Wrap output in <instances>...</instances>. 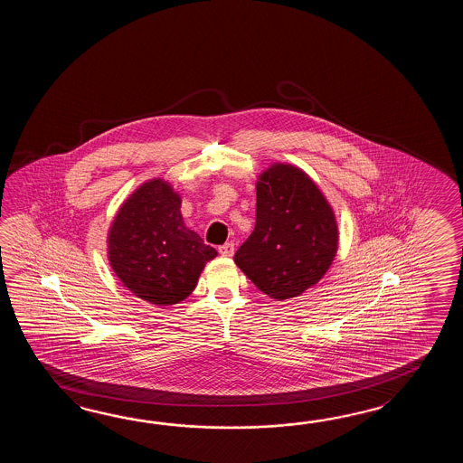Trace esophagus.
I'll list each match as a JSON object with an SVG mask.
<instances>
[{
    "label": "esophagus",
    "instance_id": "esophagus-1",
    "mask_svg": "<svg viewBox=\"0 0 463 463\" xmlns=\"http://www.w3.org/2000/svg\"><path fill=\"white\" fill-rule=\"evenodd\" d=\"M218 251H220V255L222 256H233V253H235V245H233L232 241H228L225 245L220 246Z\"/></svg>",
    "mask_w": 463,
    "mask_h": 463
}]
</instances>
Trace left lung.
I'll return each instance as SVG.
<instances>
[{"label": "left lung", "instance_id": "obj_1", "mask_svg": "<svg viewBox=\"0 0 463 463\" xmlns=\"http://www.w3.org/2000/svg\"><path fill=\"white\" fill-rule=\"evenodd\" d=\"M335 212L301 168L273 164L256 182L253 233L235 263L260 291L278 301L315 286L337 251Z\"/></svg>", "mask_w": 463, "mask_h": 463}]
</instances>
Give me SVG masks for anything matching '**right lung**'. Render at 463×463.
I'll return each mask as SVG.
<instances>
[{"label": "right lung", "mask_w": 463, "mask_h": 463, "mask_svg": "<svg viewBox=\"0 0 463 463\" xmlns=\"http://www.w3.org/2000/svg\"><path fill=\"white\" fill-rule=\"evenodd\" d=\"M182 200L165 180L154 178L118 208L109 230L108 256L118 279L150 305H177L197 286L217 250L188 230Z\"/></svg>", "instance_id": "1"}]
</instances>
